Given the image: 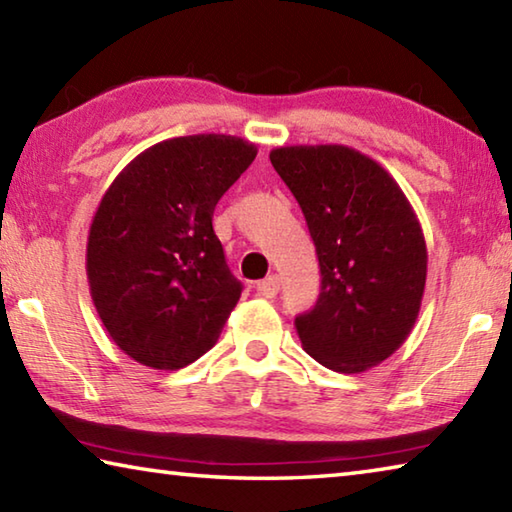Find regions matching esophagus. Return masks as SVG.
<instances>
[{"instance_id":"1","label":"esophagus","mask_w":512,"mask_h":512,"mask_svg":"<svg viewBox=\"0 0 512 512\" xmlns=\"http://www.w3.org/2000/svg\"><path fill=\"white\" fill-rule=\"evenodd\" d=\"M277 291H280V277H277V275H268L266 280L257 282V293H259V296L273 298V296H277Z\"/></svg>"}]
</instances>
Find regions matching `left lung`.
<instances>
[{
  "label": "left lung",
  "instance_id": "1",
  "mask_svg": "<svg viewBox=\"0 0 512 512\" xmlns=\"http://www.w3.org/2000/svg\"><path fill=\"white\" fill-rule=\"evenodd\" d=\"M273 169L314 239L320 296L296 316L302 348L325 368L363 372L400 348L418 318L427 244L400 185L348 146H282Z\"/></svg>",
  "mask_w": 512,
  "mask_h": 512
}]
</instances>
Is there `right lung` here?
I'll return each mask as SVG.
<instances>
[{
  "label": "right lung",
  "instance_id": "obj_1",
  "mask_svg": "<svg viewBox=\"0 0 512 512\" xmlns=\"http://www.w3.org/2000/svg\"><path fill=\"white\" fill-rule=\"evenodd\" d=\"M257 149L232 135L151 146L103 194L88 237L101 323L128 357L178 370L214 348L241 296L212 216Z\"/></svg>",
  "mask_w": 512,
  "mask_h": 512
}]
</instances>
